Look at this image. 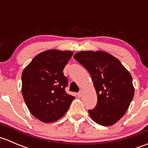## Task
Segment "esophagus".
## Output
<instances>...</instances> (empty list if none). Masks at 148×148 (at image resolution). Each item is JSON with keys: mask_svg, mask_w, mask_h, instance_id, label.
<instances>
[{"mask_svg": "<svg viewBox=\"0 0 148 148\" xmlns=\"http://www.w3.org/2000/svg\"><path fill=\"white\" fill-rule=\"evenodd\" d=\"M82 94H83V92L81 90L78 94H77V96H78V97H81L82 96Z\"/></svg>", "mask_w": 148, "mask_h": 148, "instance_id": "esophagus-1", "label": "esophagus"}]
</instances>
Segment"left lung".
<instances>
[{"label": "left lung", "instance_id": "left-lung-1", "mask_svg": "<svg viewBox=\"0 0 148 148\" xmlns=\"http://www.w3.org/2000/svg\"><path fill=\"white\" fill-rule=\"evenodd\" d=\"M74 58L89 71L97 95V103L89 110L91 118L111 126L123 117L135 93L130 73L114 56L102 51H86Z\"/></svg>", "mask_w": 148, "mask_h": 148}]
</instances>
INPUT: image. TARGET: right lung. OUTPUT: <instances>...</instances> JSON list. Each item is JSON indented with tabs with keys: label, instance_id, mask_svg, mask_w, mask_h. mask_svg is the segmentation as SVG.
<instances>
[{
	"label": "right lung",
	"instance_id": "obj_1",
	"mask_svg": "<svg viewBox=\"0 0 148 148\" xmlns=\"http://www.w3.org/2000/svg\"><path fill=\"white\" fill-rule=\"evenodd\" d=\"M72 55L71 51H45L23 71V99L31 114L41 122H53L63 117L75 98L66 92L68 80L63 73Z\"/></svg>",
	"mask_w": 148,
	"mask_h": 148
}]
</instances>
